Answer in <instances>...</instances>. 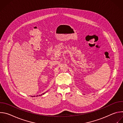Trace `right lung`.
Listing matches in <instances>:
<instances>
[{
  "label": "right lung",
  "instance_id": "add662e5",
  "mask_svg": "<svg viewBox=\"0 0 123 123\" xmlns=\"http://www.w3.org/2000/svg\"><path fill=\"white\" fill-rule=\"evenodd\" d=\"M44 93H43V94H41V95H43V94H44Z\"/></svg>",
  "mask_w": 123,
  "mask_h": 123
}]
</instances>
